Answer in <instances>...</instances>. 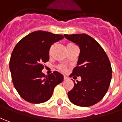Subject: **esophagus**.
<instances>
[{"mask_svg":"<svg viewBox=\"0 0 122 122\" xmlns=\"http://www.w3.org/2000/svg\"><path fill=\"white\" fill-rule=\"evenodd\" d=\"M67 78H68V77H67L66 76H64V80H66Z\"/></svg>","mask_w":122,"mask_h":122,"instance_id":"1","label":"esophagus"}]
</instances>
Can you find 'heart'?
<instances>
[{
    "label": "heart",
    "instance_id": "b5f03b06",
    "mask_svg": "<svg viewBox=\"0 0 122 122\" xmlns=\"http://www.w3.org/2000/svg\"><path fill=\"white\" fill-rule=\"evenodd\" d=\"M60 69L62 70H64V67H61V68H60Z\"/></svg>",
    "mask_w": 122,
    "mask_h": 122
}]
</instances>
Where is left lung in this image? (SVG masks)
I'll return each mask as SVG.
<instances>
[{"instance_id": "1", "label": "left lung", "mask_w": 122, "mask_h": 122, "mask_svg": "<svg viewBox=\"0 0 122 122\" xmlns=\"http://www.w3.org/2000/svg\"><path fill=\"white\" fill-rule=\"evenodd\" d=\"M64 36L80 50L77 66L70 76H80L82 80L74 81V88L68 93L69 100L78 106H93L104 98L110 86L112 70L109 58L98 42L88 34Z\"/></svg>"}]
</instances>
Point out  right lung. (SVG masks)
Listing matches in <instances>:
<instances>
[{
  "label": "right lung",
  "instance_id": "1",
  "mask_svg": "<svg viewBox=\"0 0 122 122\" xmlns=\"http://www.w3.org/2000/svg\"><path fill=\"white\" fill-rule=\"evenodd\" d=\"M64 38L61 34L35 31L21 39L12 52L9 67L15 88L22 98L32 104L48 101L64 76L57 71L46 76L43 63L49 60L51 45Z\"/></svg>",
  "mask_w": 122,
  "mask_h": 122
}]
</instances>
